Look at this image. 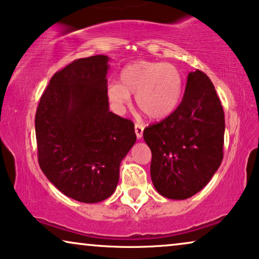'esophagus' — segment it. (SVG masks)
Listing matches in <instances>:
<instances>
[{"label":"esophagus","instance_id":"obj_1","mask_svg":"<svg viewBox=\"0 0 259 259\" xmlns=\"http://www.w3.org/2000/svg\"><path fill=\"white\" fill-rule=\"evenodd\" d=\"M134 131H136V136L138 139H140L144 133V126L141 125V123H136V126H134Z\"/></svg>","mask_w":259,"mask_h":259}]
</instances>
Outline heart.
Segmentation results:
<instances>
[{"label": "heart", "instance_id": "b5f03b06", "mask_svg": "<svg viewBox=\"0 0 259 259\" xmlns=\"http://www.w3.org/2000/svg\"><path fill=\"white\" fill-rule=\"evenodd\" d=\"M136 94L137 106L151 119H164L178 107L183 94V77L171 63L140 60L126 66L120 82L107 86L109 101L118 112H123Z\"/></svg>", "mask_w": 259, "mask_h": 259}]
</instances>
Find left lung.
<instances>
[{"mask_svg": "<svg viewBox=\"0 0 259 259\" xmlns=\"http://www.w3.org/2000/svg\"><path fill=\"white\" fill-rule=\"evenodd\" d=\"M224 132V111L213 83L200 70L189 73L176 111L144 131L155 190L178 200L199 192L222 164Z\"/></svg>", "mask_w": 259, "mask_h": 259, "instance_id": "left-lung-1", "label": "left lung"}]
</instances>
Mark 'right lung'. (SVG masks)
Wrapping results in <instances>:
<instances>
[{
	"label": "right lung",
	"mask_w": 259,
	"mask_h": 259,
	"mask_svg": "<svg viewBox=\"0 0 259 259\" xmlns=\"http://www.w3.org/2000/svg\"><path fill=\"white\" fill-rule=\"evenodd\" d=\"M108 61V56L94 55L56 72L35 115L42 172L81 203L112 196L121 160L137 140L134 123L109 112Z\"/></svg>",
	"instance_id": "obj_1"
}]
</instances>
